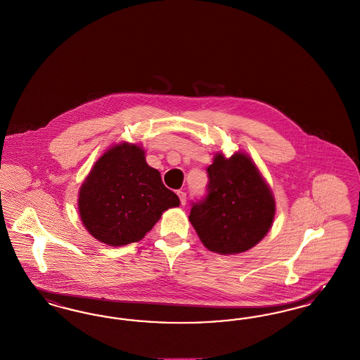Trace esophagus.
<instances>
[{
	"mask_svg": "<svg viewBox=\"0 0 360 360\" xmlns=\"http://www.w3.org/2000/svg\"><path fill=\"white\" fill-rule=\"evenodd\" d=\"M177 195H179V199H180V203L186 204L187 202V193L186 192H183V191H177Z\"/></svg>",
	"mask_w": 360,
	"mask_h": 360,
	"instance_id": "1",
	"label": "esophagus"
}]
</instances>
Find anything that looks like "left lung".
<instances>
[{
    "label": "left lung",
    "instance_id": "8db88e82",
    "mask_svg": "<svg viewBox=\"0 0 360 360\" xmlns=\"http://www.w3.org/2000/svg\"><path fill=\"white\" fill-rule=\"evenodd\" d=\"M208 186L192 202L189 220L208 250L238 254L255 246L269 231L276 203L250 157L217 155L207 168Z\"/></svg>",
    "mask_w": 360,
    "mask_h": 360
}]
</instances>
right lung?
Here are the masks:
<instances>
[{
  "label": "right lung",
  "mask_w": 360,
  "mask_h": 360,
  "mask_svg": "<svg viewBox=\"0 0 360 360\" xmlns=\"http://www.w3.org/2000/svg\"><path fill=\"white\" fill-rule=\"evenodd\" d=\"M137 145L121 143L101 157L79 191V214L87 231L110 246L141 240L161 214L177 207Z\"/></svg>",
  "instance_id": "1"
}]
</instances>
